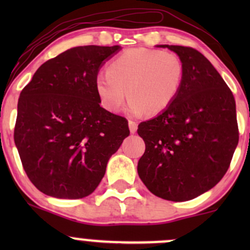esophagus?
<instances>
[{
  "mask_svg": "<svg viewBox=\"0 0 250 250\" xmlns=\"http://www.w3.org/2000/svg\"><path fill=\"white\" fill-rule=\"evenodd\" d=\"M128 125H129V129H130V133L131 134H134V133H136V130H137V122H135V121H129L128 122Z\"/></svg>",
  "mask_w": 250,
  "mask_h": 250,
  "instance_id": "1",
  "label": "esophagus"
}]
</instances>
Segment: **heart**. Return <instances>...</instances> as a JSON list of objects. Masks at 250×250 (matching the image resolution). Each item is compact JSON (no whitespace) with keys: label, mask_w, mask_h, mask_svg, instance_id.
Segmentation results:
<instances>
[{"label":"heart","mask_w":250,"mask_h":250,"mask_svg":"<svg viewBox=\"0 0 250 250\" xmlns=\"http://www.w3.org/2000/svg\"><path fill=\"white\" fill-rule=\"evenodd\" d=\"M183 79L185 65L176 54L131 48L109 63L107 74L96 77L95 88L102 105L109 111H119L128 95L130 115H143L147 110L156 115L176 100Z\"/></svg>","instance_id":"1"}]
</instances>
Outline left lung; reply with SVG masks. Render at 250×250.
I'll list each match as a JSON object with an SVG mask.
<instances>
[{"label":"left lung","instance_id":"8db88e82","mask_svg":"<svg viewBox=\"0 0 250 250\" xmlns=\"http://www.w3.org/2000/svg\"><path fill=\"white\" fill-rule=\"evenodd\" d=\"M159 47L179 55L185 79L171 105L139 125L146 150L137 173L154 195L181 202L208 191L228 170L239 143L236 105L230 89L200 51Z\"/></svg>","mask_w":250,"mask_h":250}]
</instances>
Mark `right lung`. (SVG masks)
Wrapping results in <instances>:
<instances>
[{
    "mask_svg": "<svg viewBox=\"0 0 250 250\" xmlns=\"http://www.w3.org/2000/svg\"><path fill=\"white\" fill-rule=\"evenodd\" d=\"M121 47L83 45L44 62L22 89L14 141L35 187L57 199L95 190L110 156L129 136L128 121L100 105V68Z\"/></svg>",
    "mask_w": 250,
    "mask_h": 250,
    "instance_id": "1",
    "label": "right lung"
}]
</instances>
